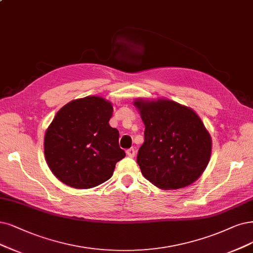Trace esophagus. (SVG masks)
Returning <instances> with one entry per match:
<instances>
[{
    "instance_id": "34e87169",
    "label": "esophagus",
    "mask_w": 253,
    "mask_h": 253,
    "mask_svg": "<svg viewBox=\"0 0 253 253\" xmlns=\"http://www.w3.org/2000/svg\"><path fill=\"white\" fill-rule=\"evenodd\" d=\"M135 153H136V151H135L134 148H130V149H128V150L126 151V154H127L129 157H134Z\"/></svg>"
}]
</instances>
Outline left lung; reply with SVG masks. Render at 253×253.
I'll return each instance as SVG.
<instances>
[{"label":"left lung","instance_id":"8db88e82","mask_svg":"<svg viewBox=\"0 0 253 253\" xmlns=\"http://www.w3.org/2000/svg\"><path fill=\"white\" fill-rule=\"evenodd\" d=\"M145 125V142L136 162L147 180L162 190L192 184L207 169L211 137L203 122L188 106L168 99H135Z\"/></svg>","mask_w":253,"mask_h":253}]
</instances>
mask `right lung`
Segmentation results:
<instances>
[{
    "instance_id": "obj_1",
    "label": "right lung",
    "mask_w": 253,
    "mask_h": 253,
    "mask_svg": "<svg viewBox=\"0 0 253 253\" xmlns=\"http://www.w3.org/2000/svg\"><path fill=\"white\" fill-rule=\"evenodd\" d=\"M112 103L99 96L69 102L55 115L43 138L45 162L56 178L75 189H91L114 174L125 157L119 131L109 125Z\"/></svg>"
}]
</instances>
